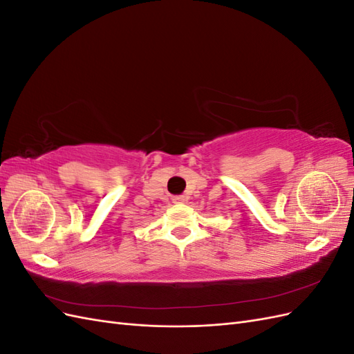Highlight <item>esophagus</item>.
<instances>
[{
    "label": "esophagus",
    "mask_w": 354,
    "mask_h": 354,
    "mask_svg": "<svg viewBox=\"0 0 354 354\" xmlns=\"http://www.w3.org/2000/svg\"><path fill=\"white\" fill-rule=\"evenodd\" d=\"M173 201H174V203H181V202H185V198L183 196H176Z\"/></svg>",
    "instance_id": "esophagus-1"
}]
</instances>
